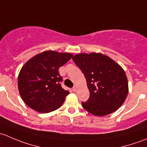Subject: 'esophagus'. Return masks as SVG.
Instances as JSON below:
<instances>
[{
  "instance_id": "1",
  "label": "esophagus",
  "mask_w": 147,
  "mask_h": 147,
  "mask_svg": "<svg viewBox=\"0 0 147 147\" xmlns=\"http://www.w3.org/2000/svg\"><path fill=\"white\" fill-rule=\"evenodd\" d=\"M72 91H73L74 92H75L77 91V87H74L73 88H72Z\"/></svg>"
}]
</instances>
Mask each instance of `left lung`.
Segmentation results:
<instances>
[{
  "instance_id": "obj_1",
  "label": "left lung",
  "mask_w": 147,
  "mask_h": 147,
  "mask_svg": "<svg viewBox=\"0 0 147 147\" xmlns=\"http://www.w3.org/2000/svg\"><path fill=\"white\" fill-rule=\"evenodd\" d=\"M84 74L90 98L82 102L85 110L102 117L117 110L129 92L128 80L123 68L102 53H80L72 57Z\"/></svg>"
}]
</instances>
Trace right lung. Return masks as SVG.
<instances>
[{
    "instance_id": "right-lung-1",
    "label": "right lung",
    "mask_w": 147,
    "mask_h": 147,
    "mask_svg": "<svg viewBox=\"0 0 147 147\" xmlns=\"http://www.w3.org/2000/svg\"><path fill=\"white\" fill-rule=\"evenodd\" d=\"M73 55L47 50L30 59L22 67L18 78L20 97L31 109L48 113L62 106L69 92L62 88L59 68Z\"/></svg>"
}]
</instances>
